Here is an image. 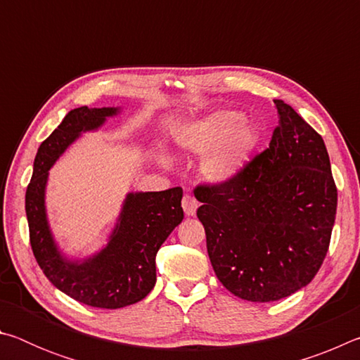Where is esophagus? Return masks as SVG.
<instances>
[{"label":"esophagus","mask_w":360,"mask_h":360,"mask_svg":"<svg viewBox=\"0 0 360 360\" xmlns=\"http://www.w3.org/2000/svg\"><path fill=\"white\" fill-rule=\"evenodd\" d=\"M182 208H184L186 216H195V212H197L198 208V202L192 197V195L186 193L184 197H182Z\"/></svg>","instance_id":"34e87169"}]
</instances>
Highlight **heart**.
Returning a JSON list of instances; mask_svg holds the SVG:
<instances>
[{
  "label": "heart",
  "mask_w": 360,
  "mask_h": 360,
  "mask_svg": "<svg viewBox=\"0 0 360 360\" xmlns=\"http://www.w3.org/2000/svg\"><path fill=\"white\" fill-rule=\"evenodd\" d=\"M259 141L257 127L245 120V114L231 109H219L181 125L172 136L174 148L182 152L209 150L202 160V173L214 184H227L240 176ZM160 160L168 163L165 157Z\"/></svg>",
  "instance_id": "1"
}]
</instances>
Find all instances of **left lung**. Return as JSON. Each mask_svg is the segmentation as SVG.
<instances>
[{
  "mask_svg": "<svg viewBox=\"0 0 360 360\" xmlns=\"http://www.w3.org/2000/svg\"><path fill=\"white\" fill-rule=\"evenodd\" d=\"M275 106L268 149L233 181L193 192L217 279L249 302H275L311 283L337 214L324 139L283 100Z\"/></svg>",
  "mask_w": 360,
  "mask_h": 360,
  "instance_id": "1",
  "label": "left lung"
}]
</instances>
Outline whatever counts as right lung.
Masks as SVG:
<instances>
[{
	"mask_svg": "<svg viewBox=\"0 0 360 360\" xmlns=\"http://www.w3.org/2000/svg\"><path fill=\"white\" fill-rule=\"evenodd\" d=\"M120 108H76L39 146L25 195L30 243L41 270L58 290L95 308L117 309L136 303L154 289L155 254L178 227L184 211L182 188L129 192L106 246L85 259L68 257L58 248L46 210L49 169L63 152L95 131Z\"/></svg>",
	"mask_w": 360,
	"mask_h": 360,
	"instance_id": "add662e5",
	"label": "right lung"
}]
</instances>
